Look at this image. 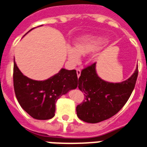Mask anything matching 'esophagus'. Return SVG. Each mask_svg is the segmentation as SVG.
<instances>
[{"label": "esophagus", "mask_w": 147, "mask_h": 147, "mask_svg": "<svg viewBox=\"0 0 147 147\" xmlns=\"http://www.w3.org/2000/svg\"><path fill=\"white\" fill-rule=\"evenodd\" d=\"M80 71H81V70H80V68H78V69H77V74H78V78L80 76Z\"/></svg>", "instance_id": "34e87169"}]
</instances>
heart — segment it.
Listing matches in <instances>:
<instances>
[{
    "label": "heart",
    "mask_w": 147,
    "mask_h": 147,
    "mask_svg": "<svg viewBox=\"0 0 147 147\" xmlns=\"http://www.w3.org/2000/svg\"><path fill=\"white\" fill-rule=\"evenodd\" d=\"M103 41L100 38H84L78 40L75 46H67V53L68 59L72 63L77 64L80 61L81 55H87L97 51Z\"/></svg>",
    "instance_id": "b5f03b06"
}]
</instances>
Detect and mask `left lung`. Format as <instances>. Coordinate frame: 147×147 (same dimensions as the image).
I'll use <instances>...</instances> for the list:
<instances>
[{
    "label": "left lung",
    "mask_w": 147,
    "mask_h": 147,
    "mask_svg": "<svg viewBox=\"0 0 147 147\" xmlns=\"http://www.w3.org/2000/svg\"><path fill=\"white\" fill-rule=\"evenodd\" d=\"M95 65L94 63L84 68L78 79V88L84 93L85 100L77 106V115L88 123L102 122L117 114L129 98L138 77L137 66L128 80L107 82L98 76Z\"/></svg>",
    "instance_id": "left-lung-1"
}]
</instances>
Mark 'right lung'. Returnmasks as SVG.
<instances>
[{
	"label": "right lung",
	"mask_w": 147,
	"mask_h": 147,
	"mask_svg": "<svg viewBox=\"0 0 147 147\" xmlns=\"http://www.w3.org/2000/svg\"><path fill=\"white\" fill-rule=\"evenodd\" d=\"M13 82L21 107L33 119L46 120L55 115L57 100L78 87V78L75 69H61L46 80H32L22 74L14 61Z\"/></svg>",
	"instance_id": "1"
}]
</instances>
